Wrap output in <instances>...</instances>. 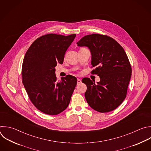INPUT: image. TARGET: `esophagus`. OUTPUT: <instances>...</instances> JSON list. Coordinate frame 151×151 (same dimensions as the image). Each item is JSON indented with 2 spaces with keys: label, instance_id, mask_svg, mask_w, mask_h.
<instances>
[{
  "label": "esophagus",
  "instance_id": "esophagus-1",
  "mask_svg": "<svg viewBox=\"0 0 151 151\" xmlns=\"http://www.w3.org/2000/svg\"><path fill=\"white\" fill-rule=\"evenodd\" d=\"M77 83H78V84H79L81 83V80L79 78L77 79Z\"/></svg>",
  "mask_w": 151,
  "mask_h": 151
}]
</instances>
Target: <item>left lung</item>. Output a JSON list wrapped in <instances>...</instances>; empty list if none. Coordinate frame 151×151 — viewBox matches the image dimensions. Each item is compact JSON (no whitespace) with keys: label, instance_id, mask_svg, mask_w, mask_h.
Returning <instances> with one entry per match:
<instances>
[{"label":"left lung","instance_id":"8db88e82","mask_svg":"<svg viewBox=\"0 0 151 151\" xmlns=\"http://www.w3.org/2000/svg\"><path fill=\"white\" fill-rule=\"evenodd\" d=\"M77 45L87 47L91 54V73L99 76L95 84L88 78L85 97L89 106L100 113L114 110L124 101L132 75V68L123 47L113 38L93 34L85 35Z\"/></svg>","mask_w":151,"mask_h":151}]
</instances>
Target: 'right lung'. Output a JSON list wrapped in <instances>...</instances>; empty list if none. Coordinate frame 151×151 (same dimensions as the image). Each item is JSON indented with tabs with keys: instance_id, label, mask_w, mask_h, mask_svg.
Masks as SVG:
<instances>
[{
	"instance_id": "right-lung-1",
	"label": "right lung",
	"mask_w": 151,
	"mask_h": 151,
	"mask_svg": "<svg viewBox=\"0 0 151 151\" xmlns=\"http://www.w3.org/2000/svg\"><path fill=\"white\" fill-rule=\"evenodd\" d=\"M76 34H50L35 40L25 55L22 83L31 101L40 111L57 115L69 106L77 79L68 75L57 81L55 67L62 64L65 52Z\"/></svg>"
}]
</instances>
